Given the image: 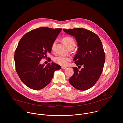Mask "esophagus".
<instances>
[{
    "label": "esophagus",
    "instance_id": "obj_1",
    "mask_svg": "<svg viewBox=\"0 0 123 123\" xmlns=\"http://www.w3.org/2000/svg\"><path fill=\"white\" fill-rule=\"evenodd\" d=\"M61 68H62V69H65L66 68V67H62Z\"/></svg>",
    "mask_w": 123,
    "mask_h": 123
}]
</instances>
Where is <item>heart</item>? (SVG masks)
I'll return each instance as SVG.
<instances>
[{
  "instance_id": "obj_1",
  "label": "heart",
  "mask_w": 123,
  "mask_h": 123,
  "mask_svg": "<svg viewBox=\"0 0 123 123\" xmlns=\"http://www.w3.org/2000/svg\"><path fill=\"white\" fill-rule=\"evenodd\" d=\"M63 41L68 49H69L71 47H74L75 46V42L73 39V38H72V37H66L64 38ZM56 43H57L56 40H55L53 42V43H52L51 46V49L52 51H54L55 50ZM70 60H71V58L69 57L65 56L63 55H58L56 56L54 58V61L55 63L63 66H66L68 62Z\"/></svg>"
}]
</instances>
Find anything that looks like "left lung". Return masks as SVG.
<instances>
[{"label":"left lung","instance_id":"1","mask_svg":"<svg viewBox=\"0 0 123 123\" xmlns=\"http://www.w3.org/2000/svg\"><path fill=\"white\" fill-rule=\"evenodd\" d=\"M63 31L75 37L78 48L74 61L78 67L83 66L80 71L73 68L74 74L69 82L77 90H88L95 84L103 71L105 54L101 41L97 34L86 29Z\"/></svg>","mask_w":123,"mask_h":123}]
</instances>
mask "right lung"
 Returning <instances> with one entry per match:
<instances>
[{
	"instance_id": "right-lung-1",
	"label": "right lung",
	"mask_w": 123,
	"mask_h": 123,
	"mask_svg": "<svg viewBox=\"0 0 123 123\" xmlns=\"http://www.w3.org/2000/svg\"><path fill=\"white\" fill-rule=\"evenodd\" d=\"M62 29L40 27L27 32L20 40L14 52L15 69L22 82L29 88L39 90L51 81L61 66L52 62L46 66L40 60L50 53L51 46Z\"/></svg>"
}]
</instances>
